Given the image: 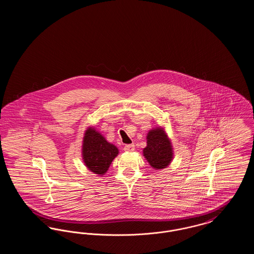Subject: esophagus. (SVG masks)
Segmentation results:
<instances>
[{
  "label": "esophagus",
  "instance_id": "34e87169",
  "mask_svg": "<svg viewBox=\"0 0 254 254\" xmlns=\"http://www.w3.org/2000/svg\"><path fill=\"white\" fill-rule=\"evenodd\" d=\"M124 149L126 151H128V152H131L134 149H135V145L131 144V145H126L124 146Z\"/></svg>",
  "mask_w": 254,
  "mask_h": 254
}]
</instances>
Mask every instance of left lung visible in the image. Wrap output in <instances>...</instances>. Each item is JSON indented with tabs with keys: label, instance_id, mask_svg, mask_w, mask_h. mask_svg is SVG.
Here are the masks:
<instances>
[{
	"label": "left lung",
	"instance_id": "8db88e82",
	"mask_svg": "<svg viewBox=\"0 0 254 254\" xmlns=\"http://www.w3.org/2000/svg\"><path fill=\"white\" fill-rule=\"evenodd\" d=\"M143 155L154 169H166L173 159L171 142L163 127L152 128L146 135Z\"/></svg>",
	"mask_w": 254,
	"mask_h": 254
}]
</instances>
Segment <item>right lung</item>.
<instances>
[{
	"instance_id": "right-lung-1",
	"label": "right lung",
	"mask_w": 254,
	"mask_h": 254,
	"mask_svg": "<svg viewBox=\"0 0 254 254\" xmlns=\"http://www.w3.org/2000/svg\"><path fill=\"white\" fill-rule=\"evenodd\" d=\"M119 153V149L109 143L94 127L85 130L82 145V156L86 168L100 176L104 175Z\"/></svg>"
}]
</instances>
